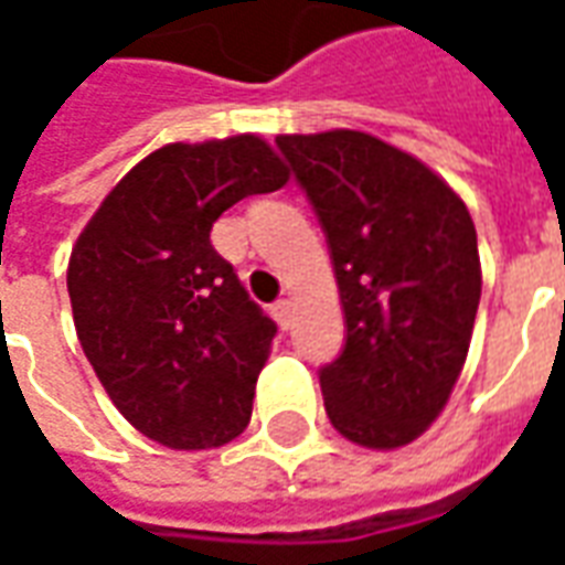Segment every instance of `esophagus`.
<instances>
[{"label":"esophagus","mask_w":565,"mask_h":565,"mask_svg":"<svg viewBox=\"0 0 565 565\" xmlns=\"http://www.w3.org/2000/svg\"><path fill=\"white\" fill-rule=\"evenodd\" d=\"M271 318L278 320V327L287 330L290 327V320H294V302L290 299H278L275 306H271Z\"/></svg>","instance_id":"esophagus-1"}]
</instances>
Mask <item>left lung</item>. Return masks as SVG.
<instances>
[{
  "label": "left lung",
  "mask_w": 565,
  "mask_h": 565,
  "mask_svg": "<svg viewBox=\"0 0 565 565\" xmlns=\"http://www.w3.org/2000/svg\"><path fill=\"white\" fill-rule=\"evenodd\" d=\"M330 245L342 354L320 369L330 424L363 448H403L448 403L481 299L462 199L412 153L356 129L278 136Z\"/></svg>",
  "instance_id": "1"
}]
</instances>
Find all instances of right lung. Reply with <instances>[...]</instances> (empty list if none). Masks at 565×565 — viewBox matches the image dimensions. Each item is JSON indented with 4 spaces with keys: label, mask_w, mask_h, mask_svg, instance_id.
I'll return each mask as SVG.
<instances>
[{
    "label": "right lung",
    "mask_w": 565,
    "mask_h": 565,
    "mask_svg": "<svg viewBox=\"0 0 565 565\" xmlns=\"http://www.w3.org/2000/svg\"><path fill=\"white\" fill-rule=\"evenodd\" d=\"M287 178L259 136L166 145L124 174L78 235L66 284L81 348L141 436L202 450L250 420L278 327L214 250L211 226Z\"/></svg>",
    "instance_id": "right-lung-1"
}]
</instances>
